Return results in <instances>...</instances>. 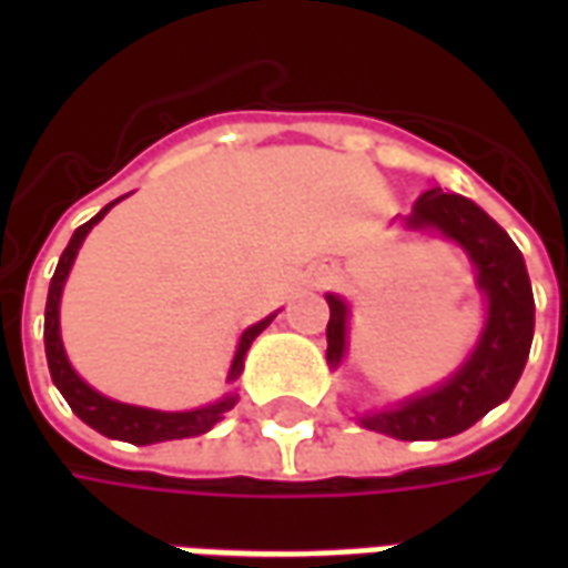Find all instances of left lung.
I'll return each mask as SVG.
<instances>
[{"label":"left lung","instance_id":"1","mask_svg":"<svg viewBox=\"0 0 568 568\" xmlns=\"http://www.w3.org/2000/svg\"><path fill=\"white\" fill-rule=\"evenodd\" d=\"M402 224L407 231L440 234L463 248L475 267L477 292L487 297V316L475 349L447 381L395 407L368 410L356 419L362 428L389 438L440 440L471 428L493 407L508 402L529 358L536 332V301L520 248L468 197L428 187ZM325 301L332 310L325 332V358L332 368H337L346 356L349 307L341 295H325Z\"/></svg>","mask_w":568,"mask_h":568}]
</instances>
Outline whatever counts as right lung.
Listing matches in <instances>:
<instances>
[{
    "instance_id": "right-lung-1",
    "label": "right lung",
    "mask_w": 568,
    "mask_h": 568,
    "mask_svg": "<svg viewBox=\"0 0 568 568\" xmlns=\"http://www.w3.org/2000/svg\"><path fill=\"white\" fill-rule=\"evenodd\" d=\"M115 203L103 206V210L93 215L91 222L81 224L79 231L72 234V240H69V246L63 248L60 261H57V271L51 276V288H48V304H44V356H48L51 381L60 389V395L67 398L72 414L84 419L91 428H97L105 438L128 440V444H140V447L142 444H158V440L194 438V435L210 432L215 423H222L224 414L236 405V393L222 395L219 402H212L206 407H194V410H151V407L124 405V402H115L109 395L97 393L93 386L81 381L75 368L69 365L67 349H63V337H60V297H63V285H67V276L72 271V264H75V255H79L84 236L91 234L93 224L100 222ZM273 316L276 313L264 316L255 325H248L246 332L240 334L234 362H231V371H227V383H234L243 374V362H246L248 346L271 325Z\"/></svg>"
}]
</instances>
